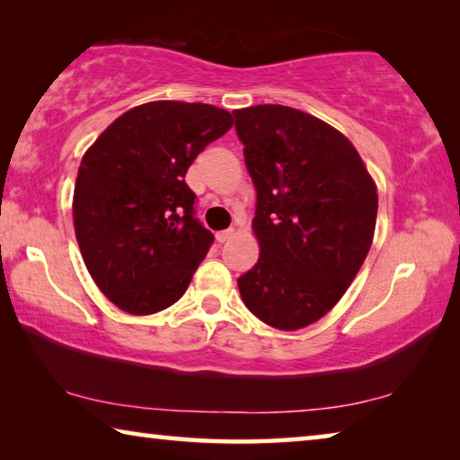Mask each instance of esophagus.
<instances>
[{
	"instance_id": "obj_1",
	"label": "esophagus",
	"mask_w": 460,
	"mask_h": 460,
	"mask_svg": "<svg viewBox=\"0 0 460 460\" xmlns=\"http://www.w3.org/2000/svg\"><path fill=\"white\" fill-rule=\"evenodd\" d=\"M231 235H233V229H227V231H219L215 237H217V241H219V243H225V241L231 239Z\"/></svg>"
}]
</instances>
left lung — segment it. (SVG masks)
Wrapping results in <instances>:
<instances>
[{
  "label": "left lung",
  "mask_w": 460,
  "mask_h": 460,
  "mask_svg": "<svg viewBox=\"0 0 460 460\" xmlns=\"http://www.w3.org/2000/svg\"><path fill=\"white\" fill-rule=\"evenodd\" d=\"M258 190V263L237 279L252 313L298 331L332 310L367 258L377 186L355 146L300 109L253 105L233 111Z\"/></svg>",
  "instance_id": "8db88e82"
}]
</instances>
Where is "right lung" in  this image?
Wrapping results in <instances>:
<instances>
[{
    "instance_id": "right-lung-1",
    "label": "right lung",
    "mask_w": 460,
    "mask_h": 460,
    "mask_svg": "<svg viewBox=\"0 0 460 460\" xmlns=\"http://www.w3.org/2000/svg\"><path fill=\"white\" fill-rule=\"evenodd\" d=\"M231 126L227 109L152 101L123 113L84 152L75 235L91 278L118 308L154 314L186 292L213 233L192 217L184 176Z\"/></svg>"
}]
</instances>
